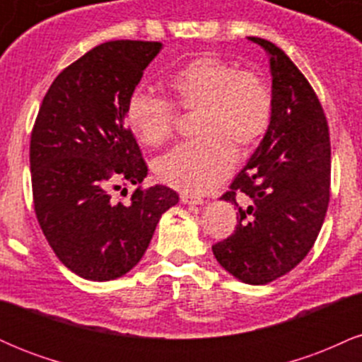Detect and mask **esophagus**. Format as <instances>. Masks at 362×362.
Masks as SVG:
<instances>
[{"label": "esophagus", "mask_w": 362, "mask_h": 362, "mask_svg": "<svg viewBox=\"0 0 362 362\" xmlns=\"http://www.w3.org/2000/svg\"><path fill=\"white\" fill-rule=\"evenodd\" d=\"M180 201L184 202V204H189V206H199V204H204V199L199 197V195H194V194H182L180 195Z\"/></svg>", "instance_id": "34e87169"}]
</instances>
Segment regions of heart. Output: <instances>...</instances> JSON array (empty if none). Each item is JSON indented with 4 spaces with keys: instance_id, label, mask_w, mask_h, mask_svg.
I'll return each mask as SVG.
<instances>
[{
    "instance_id": "obj_1",
    "label": "heart",
    "mask_w": 362,
    "mask_h": 362,
    "mask_svg": "<svg viewBox=\"0 0 362 362\" xmlns=\"http://www.w3.org/2000/svg\"><path fill=\"white\" fill-rule=\"evenodd\" d=\"M172 102L144 90L127 98L126 120L144 146L170 139L175 107L195 110L197 138L170 149L155 163L163 184L187 194H206L226 180L235 165V149L247 153L271 126L272 93L259 74L238 71L216 54H202L180 68L167 83Z\"/></svg>"
}]
</instances>
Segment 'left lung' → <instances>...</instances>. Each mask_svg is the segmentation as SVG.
Listing matches in <instances>:
<instances>
[{
  "mask_svg": "<svg viewBox=\"0 0 362 362\" xmlns=\"http://www.w3.org/2000/svg\"><path fill=\"white\" fill-rule=\"evenodd\" d=\"M269 56L272 119L259 148L221 199L238 207L236 230L213 245L245 284H267L308 255L330 199V136L317 93L282 49L248 37Z\"/></svg>",
  "mask_w": 362,
  "mask_h": 362,
  "instance_id": "left-lung-1",
  "label": "left lung"
}]
</instances>
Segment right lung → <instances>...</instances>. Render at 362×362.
Returning <instances> with one entry per match:
<instances>
[{
	"mask_svg": "<svg viewBox=\"0 0 362 362\" xmlns=\"http://www.w3.org/2000/svg\"><path fill=\"white\" fill-rule=\"evenodd\" d=\"M161 42L112 40L93 47L52 81L30 138L37 221L69 271L88 281L122 277L143 259L170 187L143 190L148 167L126 124L127 98ZM120 183L139 189L115 203Z\"/></svg>",
	"mask_w": 362,
	"mask_h": 362,
	"instance_id": "1",
	"label": "right lung"
}]
</instances>
